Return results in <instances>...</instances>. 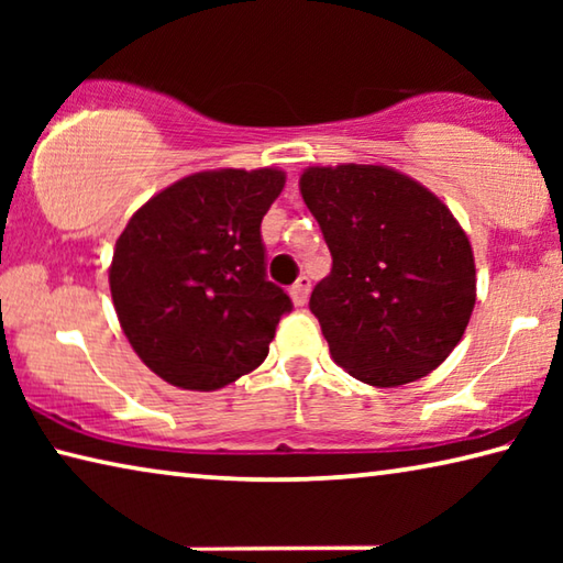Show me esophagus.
<instances>
[{"mask_svg": "<svg viewBox=\"0 0 563 563\" xmlns=\"http://www.w3.org/2000/svg\"><path fill=\"white\" fill-rule=\"evenodd\" d=\"M308 295H310V278H298V283L292 285L290 288V298H292V302L298 305V308H302L305 302H308Z\"/></svg>", "mask_w": 563, "mask_h": 563, "instance_id": "esophagus-1", "label": "esophagus"}]
</instances>
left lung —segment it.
Wrapping results in <instances>:
<instances>
[{"mask_svg": "<svg viewBox=\"0 0 563 563\" xmlns=\"http://www.w3.org/2000/svg\"><path fill=\"white\" fill-rule=\"evenodd\" d=\"M332 271L310 295L330 355L373 387L430 375L470 325V238L430 188L387 166H310L300 176Z\"/></svg>", "mask_w": 563, "mask_h": 563, "instance_id": "obj_1", "label": "left lung"}]
</instances>
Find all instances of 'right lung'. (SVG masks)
I'll return each instance as SVG.
<instances>
[{
	"mask_svg": "<svg viewBox=\"0 0 563 563\" xmlns=\"http://www.w3.org/2000/svg\"><path fill=\"white\" fill-rule=\"evenodd\" d=\"M278 168L186 176L131 216L109 268L123 335L168 385L213 393L268 357L288 292L265 278Z\"/></svg>",
	"mask_w": 563,
	"mask_h": 563,
	"instance_id": "obj_1",
	"label": "right lung"
}]
</instances>
